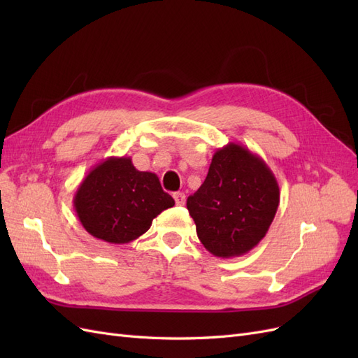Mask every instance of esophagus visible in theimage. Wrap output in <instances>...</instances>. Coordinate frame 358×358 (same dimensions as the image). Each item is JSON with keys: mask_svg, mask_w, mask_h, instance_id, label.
I'll list each match as a JSON object with an SVG mask.
<instances>
[{"mask_svg": "<svg viewBox=\"0 0 358 358\" xmlns=\"http://www.w3.org/2000/svg\"><path fill=\"white\" fill-rule=\"evenodd\" d=\"M173 199H175L178 206L185 204V194H183V192H175V194H173Z\"/></svg>", "mask_w": 358, "mask_h": 358, "instance_id": "obj_1", "label": "esophagus"}]
</instances>
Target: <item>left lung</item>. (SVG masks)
Segmentation results:
<instances>
[{"label":"left lung","mask_w":358,"mask_h":358,"mask_svg":"<svg viewBox=\"0 0 358 358\" xmlns=\"http://www.w3.org/2000/svg\"><path fill=\"white\" fill-rule=\"evenodd\" d=\"M279 206L272 170L248 148L216 149L203 185L187 200L200 242L218 258L248 254L262 242Z\"/></svg>","instance_id":"obj_1"}]
</instances>
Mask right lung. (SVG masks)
<instances>
[{"instance_id": "1", "label": "right lung", "mask_w": 358, "mask_h": 358, "mask_svg": "<svg viewBox=\"0 0 358 358\" xmlns=\"http://www.w3.org/2000/svg\"><path fill=\"white\" fill-rule=\"evenodd\" d=\"M73 206L95 239L124 245L145 234L175 200L162 191L155 173L137 170L129 157H109L82 180Z\"/></svg>"}]
</instances>
